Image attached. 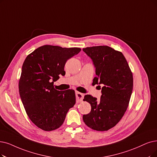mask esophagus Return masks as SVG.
<instances>
[{
    "label": "esophagus",
    "mask_w": 157,
    "mask_h": 157,
    "mask_svg": "<svg viewBox=\"0 0 157 157\" xmlns=\"http://www.w3.org/2000/svg\"><path fill=\"white\" fill-rule=\"evenodd\" d=\"M75 95H76V98H77V101L80 102L83 100V98H84V94L83 93H81L80 92H76V93H75Z\"/></svg>",
    "instance_id": "1"
}]
</instances>
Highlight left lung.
<instances>
[{
  "label": "left lung",
  "instance_id": "1",
  "mask_svg": "<svg viewBox=\"0 0 157 157\" xmlns=\"http://www.w3.org/2000/svg\"><path fill=\"white\" fill-rule=\"evenodd\" d=\"M95 68L93 83L102 87L100 100L90 95L84 100L91 104L90 113L84 115V123L97 131H107L121 121L126 112L133 91V79L123 54L107 46L83 48Z\"/></svg>",
  "mask_w": 157,
  "mask_h": 157
}]
</instances>
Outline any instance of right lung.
I'll list each match as a JSON object with an SVG mask.
<instances>
[{
  "instance_id": "right-lung-1",
  "label": "right lung",
  "mask_w": 157,
  "mask_h": 157,
  "mask_svg": "<svg viewBox=\"0 0 157 157\" xmlns=\"http://www.w3.org/2000/svg\"><path fill=\"white\" fill-rule=\"evenodd\" d=\"M81 51L44 45L27 56L18 84L20 97L30 120L44 131H52L63 124L68 110L75 105V91H59L53 82L64 76L66 61Z\"/></svg>"
}]
</instances>
